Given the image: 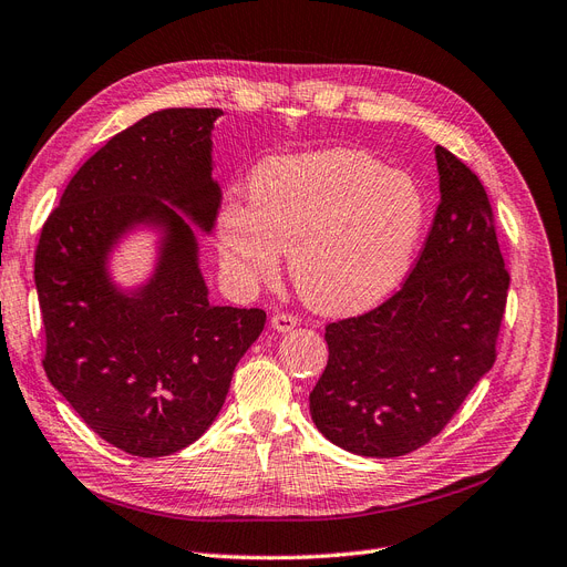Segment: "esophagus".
<instances>
[{
  "instance_id": "34e87169",
  "label": "esophagus",
  "mask_w": 567,
  "mask_h": 567,
  "mask_svg": "<svg viewBox=\"0 0 567 567\" xmlns=\"http://www.w3.org/2000/svg\"><path fill=\"white\" fill-rule=\"evenodd\" d=\"M297 324H299V319L289 312H278L270 317V327H274V331H278V333H287Z\"/></svg>"
}]
</instances>
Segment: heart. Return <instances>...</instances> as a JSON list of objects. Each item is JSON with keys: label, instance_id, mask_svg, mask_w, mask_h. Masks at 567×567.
I'll return each instance as SVG.
<instances>
[{"label": "heart", "instance_id": "b5f03b06", "mask_svg": "<svg viewBox=\"0 0 567 567\" xmlns=\"http://www.w3.org/2000/svg\"><path fill=\"white\" fill-rule=\"evenodd\" d=\"M250 202L217 213L227 280L252 291L278 282L285 250L308 306L361 312L401 287L420 248L429 202L422 185L357 147L276 155L248 181Z\"/></svg>", "mask_w": 567, "mask_h": 567}]
</instances>
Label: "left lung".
Here are the masks:
<instances>
[{
    "mask_svg": "<svg viewBox=\"0 0 567 567\" xmlns=\"http://www.w3.org/2000/svg\"><path fill=\"white\" fill-rule=\"evenodd\" d=\"M440 204L405 285L375 310L327 327L310 393L333 445L393 458L435 437L496 361L509 276L484 185L435 147Z\"/></svg>",
    "mask_w": 567,
    "mask_h": 567,
    "instance_id": "8db88e82",
    "label": "left lung"
}]
</instances>
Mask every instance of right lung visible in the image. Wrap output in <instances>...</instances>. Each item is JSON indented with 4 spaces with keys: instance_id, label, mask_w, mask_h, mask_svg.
I'll return each mask as SVG.
<instances>
[{
    "instance_id": "obj_1",
    "label": "right lung",
    "mask_w": 567,
    "mask_h": 567,
    "mask_svg": "<svg viewBox=\"0 0 567 567\" xmlns=\"http://www.w3.org/2000/svg\"><path fill=\"white\" fill-rule=\"evenodd\" d=\"M219 115L164 109L115 134L41 229L45 375L96 435L132 456H168L199 440L266 324L259 308L213 306L199 268L192 227L210 234L223 196L210 138ZM138 230L158 236L156 264L125 288L110 257Z\"/></svg>"
}]
</instances>
